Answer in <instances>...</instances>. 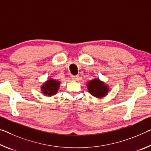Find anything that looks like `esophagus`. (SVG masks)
<instances>
[{
	"instance_id": "obj_1",
	"label": "esophagus",
	"mask_w": 151,
	"mask_h": 151,
	"mask_svg": "<svg viewBox=\"0 0 151 151\" xmlns=\"http://www.w3.org/2000/svg\"><path fill=\"white\" fill-rule=\"evenodd\" d=\"M78 77H79V76L78 75L72 76V79H73L74 81H77L78 79Z\"/></svg>"
}]
</instances>
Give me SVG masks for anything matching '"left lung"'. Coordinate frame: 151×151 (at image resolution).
I'll return each instance as SVG.
<instances>
[{
	"label": "left lung",
	"mask_w": 151,
	"mask_h": 151,
	"mask_svg": "<svg viewBox=\"0 0 151 151\" xmlns=\"http://www.w3.org/2000/svg\"><path fill=\"white\" fill-rule=\"evenodd\" d=\"M87 88L91 95L97 98H101L106 96L109 91V87L99 78H95L88 81Z\"/></svg>",
	"instance_id": "8db88e82"
}]
</instances>
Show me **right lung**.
Instances as JSON below:
<instances>
[{"instance_id": "right-lung-1", "label": "right lung", "mask_w": 151, "mask_h": 151, "mask_svg": "<svg viewBox=\"0 0 151 151\" xmlns=\"http://www.w3.org/2000/svg\"><path fill=\"white\" fill-rule=\"evenodd\" d=\"M59 85V81L50 78L49 80H47L46 82L42 85L41 90L45 95L50 97L52 95H54L58 92Z\"/></svg>"}]
</instances>
